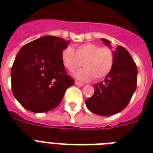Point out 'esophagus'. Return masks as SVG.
I'll use <instances>...</instances> for the list:
<instances>
[{
  "instance_id": "34e87169",
  "label": "esophagus",
  "mask_w": 153,
  "mask_h": 153,
  "mask_svg": "<svg viewBox=\"0 0 153 153\" xmlns=\"http://www.w3.org/2000/svg\"><path fill=\"white\" fill-rule=\"evenodd\" d=\"M75 85H78V86H84V83H81V82H80V81H77V80H76Z\"/></svg>"
}]
</instances>
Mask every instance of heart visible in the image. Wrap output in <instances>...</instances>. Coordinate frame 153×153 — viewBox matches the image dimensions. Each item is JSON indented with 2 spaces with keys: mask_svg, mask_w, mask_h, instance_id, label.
Wrapping results in <instances>:
<instances>
[{
  "mask_svg": "<svg viewBox=\"0 0 153 153\" xmlns=\"http://www.w3.org/2000/svg\"><path fill=\"white\" fill-rule=\"evenodd\" d=\"M61 60L68 71H74L84 65L85 68L75 72L73 76L84 81L101 80L107 76L114 65L115 56L112 48L95 43H85L74 51L68 46L61 52Z\"/></svg>",
  "mask_w": 153,
  "mask_h": 153,
  "instance_id": "heart-1",
  "label": "heart"
}]
</instances>
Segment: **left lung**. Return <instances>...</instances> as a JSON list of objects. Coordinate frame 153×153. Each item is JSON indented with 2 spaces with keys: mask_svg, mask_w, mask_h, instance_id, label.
Instances as JSON below:
<instances>
[{
  "mask_svg": "<svg viewBox=\"0 0 153 153\" xmlns=\"http://www.w3.org/2000/svg\"><path fill=\"white\" fill-rule=\"evenodd\" d=\"M107 46L109 41L101 39ZM114 65L104 81L93 85L95 92L85 100L88 109L100 116H111L124 110L137 88V68L129 53L118 45L113 50Z\"/></svg>",
  "mask_w": 153,
  "mask_h": 153,
  "instance_id": "obj_1",
  "label": "left lung"
}]
</instances>
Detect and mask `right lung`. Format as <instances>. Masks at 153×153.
Wrapping results in <instances>:
<instances>
[{"instance_id":"right-lung-1","label":"right lung","mask_w":153,"mask_h":153,"mask_svg":"<svg viewBox=\"0 0 153 153\" xmlns=\"http://www.w3.org/2000/svg\"><path fill=\"white\" fill-rule=\"evenodd\" d=\"M69 43L57 36H44L19 51L11 70L12 91L25 108L33 112L50 111L74 85L61 60V52Z\"/></svg>"}]
</instances>
